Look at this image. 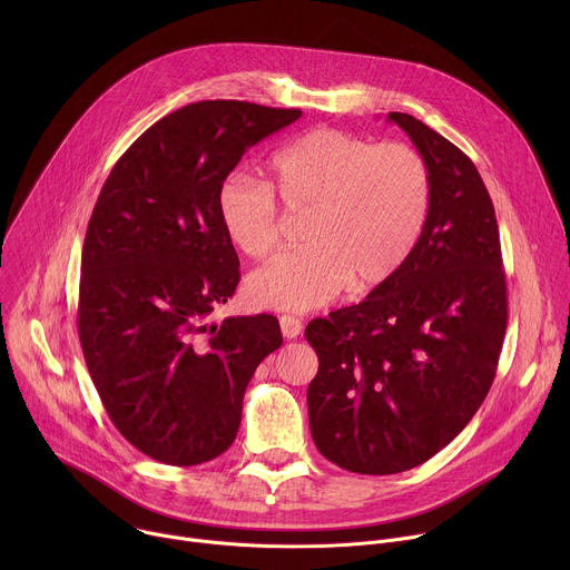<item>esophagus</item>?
Instances as JSON below:
<instances>
[{
	"instance_id": "34e87169",
	"label": "esophagus",
	"mask_w": 570,
	"mask_h": 570,
	"mask_svg": "<svg viewBox=\"0 0 570 570\" xmlns=\"http://www.w3.org/2000/svg\"><path fill=\"white\" fill-rule=\"evenodd\" d=\"M279 327H282L284 338H297L302 334V320L295 315H282Z\"/></svg>"
}]
</instances>
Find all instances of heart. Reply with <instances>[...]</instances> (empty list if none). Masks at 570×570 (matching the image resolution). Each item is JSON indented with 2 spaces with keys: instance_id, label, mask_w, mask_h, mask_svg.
<instances>
[{
  "instance_id": "1",
  "label": "heart",
  "mask_w": 570,
  "mask_h": 570,
  "mask_svg": "<svg viewBox=\"0 0 570 570\" xmlns=\"http://www.w3.org/2000/svg\"><path fill=\"white\" fill-rule=\"evenodd\" d=\"M271 176L232 171L216 191L225 236L253 259L279 238L275 194L288 209H308L306 246L271 257L246 279V297L262 308L308 311L347 284H383L409 262L429 220L431 174L405 144L317 128L273 155Z\"/></svg>"
}]
</instances>
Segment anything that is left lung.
I'll use <instances>...</instances> for the list:
<instances>
[{
	"instance_id": "8db88e82",
	"label": "left lung",
	"mask_w": 570,
	"mask_h": 570,
	"mask_svg": "<svg viewBox=\"0 0 570 570\" xmlns=\"http://www.w3.org/2000/svg\"><path fill=\"white\" fill-rule=\"evenodd\" d=\"M385 119L426 161L429 220L390 279L304 332L320 363L306 390L313 442L367 475L426 462L471 422L508 327L499 223L475 165L413 115Z\"/></svg>"
}]
</instances>
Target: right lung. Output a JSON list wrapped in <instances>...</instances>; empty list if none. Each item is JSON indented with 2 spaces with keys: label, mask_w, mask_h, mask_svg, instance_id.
<instances>
[{
  "label": "right lung",
  "mask_w": 570,
  "mask_h": 570,
  "mask_svg": "<svg viewBox=\"0 0 570 570\" xmlns=\"http://www.w3.org/2000/svg\"><path fill=\"white\" fill-rule=\"evenodd\" d=\"M302 110L198 101L119 157L80 257L78 338L117 431L148 458L191 466L236 438L243 394L282 345L275 315H207L232 297L238 257L216 191L243 153Z\"/></svg>",
  "instance_id": "right-lung-1"
}]
</instances>
